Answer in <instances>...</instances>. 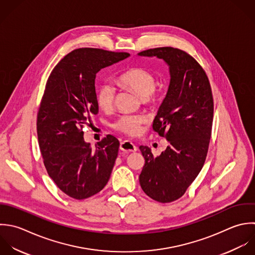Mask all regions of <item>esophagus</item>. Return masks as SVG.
Returning <instances> with one entry per match:
<instances>
[{
    "label": "esophagus",
    "instance_id": "obj_1",
    "mask_svg": "<svg viewBox=\"0 0 255 255\" xmlns=\"http://www.w3.org/2000/svg\"><path fill=\"white\" fill-rule=\"evenodd\" d=\"M120 150H122L124 152H136L137 147L131 141L125 140L120 143Z\"/></svg>",
    "mask_w": 255,
    "mask_h": 255
}]
</instances>
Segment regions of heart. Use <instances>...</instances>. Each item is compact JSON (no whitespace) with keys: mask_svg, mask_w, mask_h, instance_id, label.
<instances>
[{"mask_svg":"<svg viewBox=\"0 0 255 255\" xmlns=\"http://www.w3.org/2000/svg\"><path fill=\"white\" fill-rule=\"evenodd\" d=\"M121 87L136 93L146 104L156 101L157 79L154 73L144 67H130L123 71L117 78ZM115 88L108 82L99 85L96 91L97 105L103 110L112 108L115 100ZM146 122V117L142 114H126L120 116L113 124L112 128L128 136H137L142 131V126Z\"/></svg>","mask_w":255,"mask_h":255,"instance_id":"1","label":"heart"}]
</instances>
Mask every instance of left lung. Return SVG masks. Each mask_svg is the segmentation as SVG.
Here are the masks:
<instances>
[{"label": "left lung", "mask_w": 255, "mask_h": 255, "mask_svg": "<svg viewBox=\"0 0 255 255\" xmlns=\"http://www.w3.org/2000/svg\"><path fill=\"white\" fill-rule=\"evenodd\" d=\"M139 55L157 56L170 66V86L153 122V130L170 145L158 157L139 147L145 159L139 182L154 201L171 203L186 193L205 164L214 120L212 87L204 68L185 50L164 46Z\"/></svg>", "instance_id": "8db88e82"}]
</instances>
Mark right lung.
Here are the masks:
<instances>
[{
	"mask_svg": "<svg viewBox=\"0 0 255 255\" xmlns=\"http://www.w3.org/2000/svg\"><path fill=\"white\" fill-rule=\"evenodd\" d=\"M128 52L77 48L49 74L39 104L36 132L48 176L75 200L99 193L107 184L118 155L119 141L107 135L95 149L83 138V128L98 113L96 73L128 57Z\"/></svg>",
	"mask_w": 255,
	"mask_h": 255,
	"instance_id": "1",
	"label": "right lung"
}]
</instances>
